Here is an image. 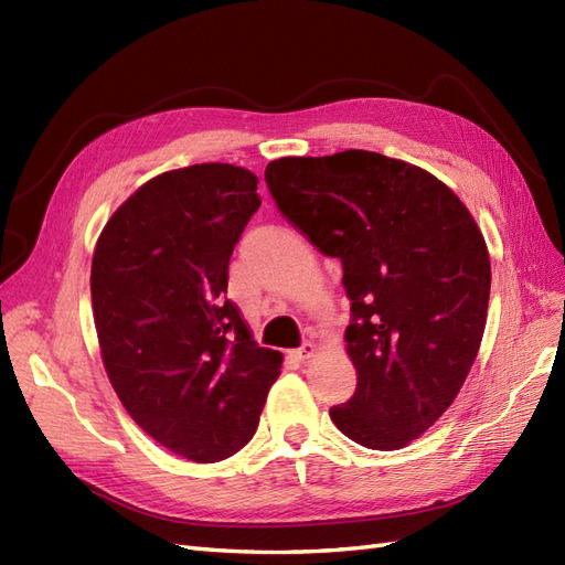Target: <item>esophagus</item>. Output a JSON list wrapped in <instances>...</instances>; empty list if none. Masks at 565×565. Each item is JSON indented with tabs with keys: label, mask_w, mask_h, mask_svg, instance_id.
<instances>
[{
	"label": "esophagus",
	"mask_w": 565,
	"mask_h": 565,
	"mask_svg": "<svg viewBox=\"0 0 565 565\" xmlns=\"http://www.w3.org/2000/svg\"><path fill=\"white\" fill-rule=\"evenodd\" d=\"M292 355L297 358V361H309V358L316 355V344H311V341H306L303 347H299L297 351H292Z\"/></svg>",
	"instance_id": "34e87169"
}]
</instances>
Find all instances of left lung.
Segmentation results:
<instances>
[{
	"mask_svg": "<svg viewBox=\"0 0 565 565\" xmlns=\"http://www.w3.org/2000/svg\"><path fill=\"white\" fill-rule=\"evenodd\" d=\"M266 183L280 212L344 266L358 386L332 422L372 450L409 446L452 405L481 349V228L426 169L370 150L273 160Z\"/></svg>",
	"mask_w": 565,
	"mask_h": 565,
	"instance_id": "8db88e82",
	"label": "left lung"
}]
</instances>
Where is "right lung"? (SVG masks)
Here are the masks:
<instances>
[{"label":"right lung","instance_id":"obj_1","mask_svg":"<svg viewBox=\"0 0 565 565\" xmlns=\"http://www.w3.org/2000/svg\"><path fill=\"white\" fill-rule=\"evenodd\" d=\"M256 183L224 162L158 174L113 212L92 259L100 361L119 403L200 465L247 446L282 367L226 299L233 247L262 204Z\"/></svg>","mask_w":565,"mask_h":565}]
</instances>
